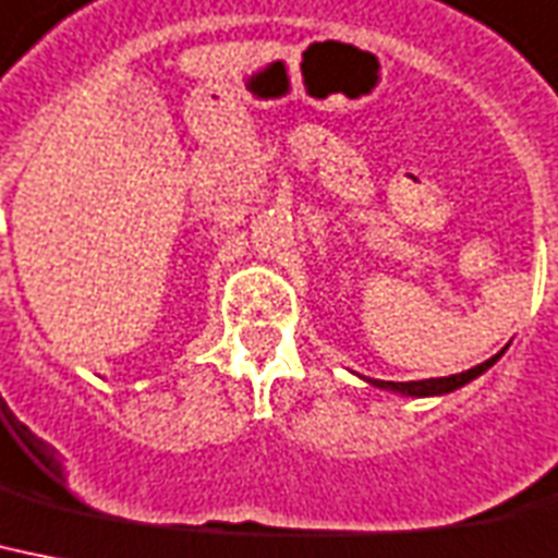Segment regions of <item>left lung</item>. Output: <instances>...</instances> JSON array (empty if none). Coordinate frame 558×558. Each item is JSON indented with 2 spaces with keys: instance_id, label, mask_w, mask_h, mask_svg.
<instances>
[{
  "instance_id": "1",
  "label": "left lung",
  "mask_w": 558,
  "mask_h": 558,
  "mask_svg": "<svg viewBox=\"0 0 558 558\" xmlns=\"http://www.w3.org/2000/svg\"><path fill=\"white\" fill-rule=\"evenodd\" d=\"M505 355V350L499 355L487 357L484 364L473 366L468 373H459V375H447V378H427V381H375V378H366V381L373 384L378 389H389V392H398V396H410V398H429V396H447V392H456L461 389L464 384L475 381L478 375L487 373L499 357Z\"/></svg>"
}]
</instances>
